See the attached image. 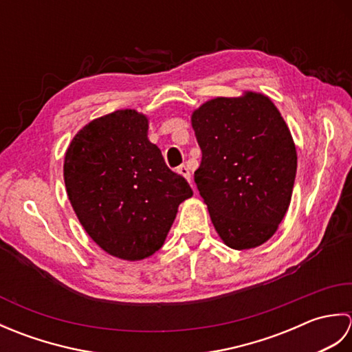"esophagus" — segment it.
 <instances>
[{"label":"esophagus","instance_id":"34e87169","mask_svg":"<svg viewBox=\"0 0 352 352\" xmlns=\"http://www.w3.org/2000/svg\"><path fill=\"white\" fill-rule=\"evenodd\" d=\"M177 172H178V174H182L186 178V180L190 183V170H189L188 166H186V164H182V166H178Z\"/></svg>","mask_w":352,"mask_h":352}]
</instances>
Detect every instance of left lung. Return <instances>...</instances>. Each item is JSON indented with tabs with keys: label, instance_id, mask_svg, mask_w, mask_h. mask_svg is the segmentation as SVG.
Listing matches in <instances>:
<instances>
[{
	"label": "left lung",
	"instance_id": "8db88e82",
	"mask_svg": "<svg viewBox=\"0 0 352 352\" xmlns=\"http://www.w3.org/2000/svg\"><path fill=\"white\" fill-rule=\"evenodd\" d=\"M203 153L195 183L219 237L250 250L274 236L286 214L296 175V149L267 96L245 92L214 98L192 113Z\"/></svg>",
	"mask_w": 352,
	"mask_h": 352
}]
</instances>
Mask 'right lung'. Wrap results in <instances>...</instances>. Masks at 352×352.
<instances>
[{"label":"right lung","mask_w":352,"mask_h":352,"mask_svg":"<svg viewBox=\"0 0 352 352\" xmlns=\"http://www.w3.org/2000/svg\"><path fill=\"white\" fill-rule=\"evenodd\" d=\"M63 177L86 233L130 261L162 248L178 206L193 195L148 140V118L131 109L85 125L66 149Z\"/></svg>","instance_id":"obj_1"}]
</instances>
